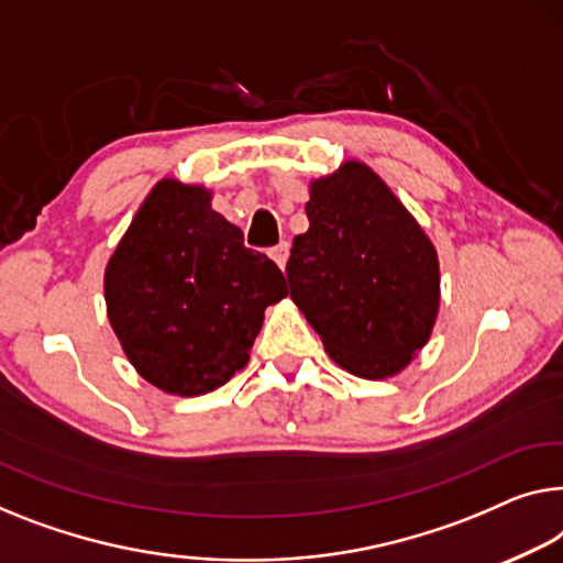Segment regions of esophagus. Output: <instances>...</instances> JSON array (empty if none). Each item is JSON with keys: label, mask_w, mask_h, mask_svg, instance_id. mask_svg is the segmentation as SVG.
Masks as SVG:
<instances>
[{"label": "esophagus", "mask_w": 563, "mask_h": 563, "mask_svg": "<svg viewBox=\"0 0 563 563\" xmlns=\"http://www.w3.org/2000/svg\"><path fill=\"white\" fill-rule=\"evenodd\" d=\"M288 255H290V245L288 242H280V245H275L271 250V257L275 260V265L280 267V271H285V263H288Z\"/></svg>", "instance_id": "obj_1"}]
</instances>
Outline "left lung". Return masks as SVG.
<instances>
[{"mask_svg": "<svg viewBox=\"0 0 563 563\" xmlns=\"http://www.w3.org/2000/svg\"><path fill=\"white\" fill-rule=\"evenodd\" d=\"M306 214L310 228L285 267L292 303L341 368L362 379L399 374L438 321V250L362 162L310 181Z\"/></svg>", "mask_w": 563, "mask_h": 563, "instance_id": "obj_1", "label": "left lung"}]
</instances>
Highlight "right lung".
<instances>
[{"label": "right lung", "instance_id": "add662e5", "mask_svg": "<svg viewBox=\"0 0 563 563\" xmlns=\"http://www.w3.org/2000/svg\"><path fill=\"white\" fill-rule=\"evenodd\" d=\"M212 209L201 184L162 179L106 265V308L148 384L199 397L250 362L265 308L288 296L271 257Z\"/></svg>", "mask_w": 563, "mask_h": 563}]
</instances>
